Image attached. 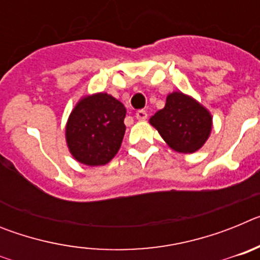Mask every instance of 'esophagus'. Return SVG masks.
<instances>
[{
	"mask_svg": "<svg viewBox=\"0 0 260 260\" xmlns=\"http://www.w3.org/2000/svg\"><path fill=\"white\" fill-rule=\"evenodd\" d=\"M135 117H137V119H139V121H144V119L147 118V112L143 109L138 110L137 113H135Z\"/></svg>",
	"mask_w": 260,
	"mask_h": 260,
	"instance_id": "1",
	"label": "esophagus"
}]
</instances>
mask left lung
<instances>
[{
    "label": "left lung",
    "mask_w": 260,
    "mask_h": 260,
    "mask_svg": "<svg viewBox=\"0 0 260 260\" xmlns=\"http://www.w3.org/2000/svg\"><path fill=\"white\" fill-rule=\"evenodd\" d=\"M150 123L172 150L181 153L201 150L212 132L210 110L181 91L167 96L165 107L151 117Z\"/></svg>",
    "instance_id": "left-lung-1"
}]
</instances>
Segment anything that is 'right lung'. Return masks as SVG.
Segmentation results:
<instances>
[{
  "mask_svg": "<svg viewBox=\"0 0 260 260\" xmlns=\"http://www.w3.org/2000/svg\"><path fill=\"white\" fill-rule=\"evenodd\" d=\"M125 116L122 103L109 93L83 96L66 122L65 138L71 156L88 167L108 164L122 143Z\"/></svg>",
  "mask_w": 260,
  "mask_h": 260,
  "instance_id": "add662e5",
  "label": "right lung"
}]
</instances>
